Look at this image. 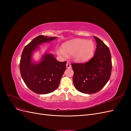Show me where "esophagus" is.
I'll return each mask as SVG.
<instances>
[{"label": "esophagus", "mask_w": 131, "mask_h": 131, "mask_svg": "<svg viewBox=\"0 0 131 131\" xmlns=\"http://www.w3.org/2000/svg\"><path fill=\"white\" fill-rule=\"evenodd\" d=\"M66 67L67 68H71V65L69 64V63H67V64H66Z\"/></svg>", "instance_id": "34e87169"}]
</instances>
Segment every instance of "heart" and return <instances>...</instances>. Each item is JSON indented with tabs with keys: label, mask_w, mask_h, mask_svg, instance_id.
<instances>
[{
	"label": "heart",
	"mask_w": 131,
	"mask_h": 131,
	"mask_svg": "<svg viewBox=\"0 0 131 131\" xmlns=\"http://www.w3.org/2000/svg\"><path fill=\"white\" fill-rule=\"evenodd\" d=\"M95 49L96 45L92 40L74 39L63 43L62 49H58L57 54L62 58H66L67 55L72 54L74 61L83 63L93 56Z\"/></svg>",
	"instance_id": "b5f03b06"
}]
</instances>
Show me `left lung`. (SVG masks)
Here are the masks:
<instances>
[{"instance_id":"8db88e82","label":"left lung","mask_w":131,"mask_h":131,"mask_svg":"<svg viewBox=\"0 0 131 131\" xmlns=\"http://www.w3.org/2000/svg\"><path fill=\"white\" fill-rule=\"evenodd\" d=\"M93 37L97 47L93 58L85 63L72 64L75 88L86 94L100 91L109 81L112 72V57L108 47L98 38Z\"/></svg>"}]
</instances>
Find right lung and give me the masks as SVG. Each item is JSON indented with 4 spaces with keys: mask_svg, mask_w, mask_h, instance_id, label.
I'll list each match as a JSON object with an SVG mask.
<instances>
[{
    "mask_svg": "<svg viewBox=\"0 0 131 131\" xmlns=\"http://www.w3.org/2000/svg\"><path fill=\"white\" fill-rule=\"evenodd\" d=\"M56 38L39 35L23 50L19 63L21 77L28 88L36 93L45 94L56 90L66 69V61L58 62L48 52L43 53L39 61L33 58L34 53L40 50L39 46Z\"/></svg>",
    "mask_w": 131,
    "mask_h": 131,
    "instance_id": "right-lung-1",
    "label": "right lung"
}]
</instances>
